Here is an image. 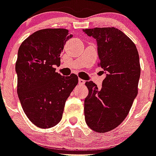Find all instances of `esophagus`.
I'll use <instances>...</instances> for the list:
<instances>
[{
    "label": "esophagus",
    "instance_id": "1",
    "mask_svg": "<svg viewBox=\"0 0 156 156\" xmlns=\"http://www.w3.org/2000/svg\"><path fill=\"white\" fill-rule=\"evenodd\" d=\"M85 82H86V81H84L83 79H82V78H79V79H78V83L80 85H84Z\"/></svg>",
    "mask_w": 156,
    "mask_h": 156
}]
</instances>
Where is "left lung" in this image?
Instances as JSON below:
<instances>
[{
  "instance_id": "8db88e82",
  "label": "left lung",
  "mask_w": 156,
  "mask_h": 156,
  "mask_svg": "<svg viewBox=\"0 0 156 156\" xmlns=\"http://www.w3.org/2000/svg\"><path fill=\"white\" fill-rule=\"evenodd\" d=\"M83 32L96 39L98 65L107 72L101 89L92 81L86 82L89 94L84 102L85 119L91 130L107 132L125 119L138 94L139 53L134 42L116 28L86 29Z\"/></svg>"
}]
</instances>
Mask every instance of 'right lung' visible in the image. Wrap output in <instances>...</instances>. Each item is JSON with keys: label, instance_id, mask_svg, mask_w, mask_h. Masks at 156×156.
<instances>
[{"label": "right lung", "instance_id": "obj_1", "mask_svg": "<svg viewBox=\"0 0 156 156\" xmlns=\"http://www.w3.org/2000/svg\"><path fill=\"white\" fill-rule=\"evenodd\" d=\"M73 35L66 29H44L21 43L16 62L17 94L28 119L40 128H50L60 122L65 103L78 82V76L64 77L54 66Z\"/></svg>", "mask_w": 156, "mask_h": 156}]
</instances>
